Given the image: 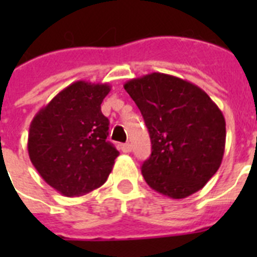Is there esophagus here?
Instances as JSON below:
<instances>
[{
    "label": "esophagus",
    "instance_id": "34e87169",
    "mask_svg": "<svg viewBox=\"0 0 257 257\" xmlns=\"http://www.w3.org/2000/svg\"><path fill=\"white\" fill-rule=\"evenodd\" d=\"M121 149L123 153H130V152L133 151V145H131L130 143H126V144L121 145Z\"/></svg>",
    "mask_w": 257,
    "mask_h": 257
}]
</instances>
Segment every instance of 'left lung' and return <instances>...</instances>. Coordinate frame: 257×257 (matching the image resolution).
Wrapping results in <instances>:
<instances>
[{"instance_id": "obj_1", "label": "left lung", "mask_w": 257, "mask_h": 257, "mask_svg": "<svg viewBox=\"0 0 257 257\" xmlns=\"http://www.w3.org/2000/svg\"><path fill=\"white\" fill-rule=\"evenodd\" d=\"M148 127L152 154L142 174L172 199L198 192L216 174L225 149V118L201 87L154 72L123 85Z\"/></svg>"}]
</instances>
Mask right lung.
<instances>
[{
	"label": "right lung",
	"instance_id": "obj_1",
	"mask_svg": "<svg viewBox=\"0 0 257 257\" xmlns=\"http://www.w3.org/2000/svg\"><path fill=\"white\" fill-rule=\"evenodd\" d=\"M108 83L77 81L61 90L32 119L28 154L41 178L65 197L101 187L119 152L106 142L101 103Z\"/></svg>",
	"mask_w": 257,
	"mask_h": 257
}]
</instances>
